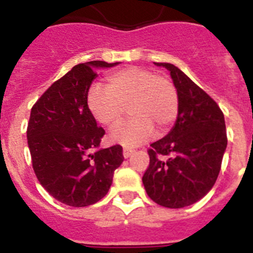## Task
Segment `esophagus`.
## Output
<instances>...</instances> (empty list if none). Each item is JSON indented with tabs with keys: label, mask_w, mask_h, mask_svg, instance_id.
Segmentation results:
<instances>
[{
	"label": "esophagus",
	"mask_w": 253,
	"mask_h": 253,
	"mask_svg": "<svg viewBox=\"0 0 253 253\" xmlns=\"http://www.w3.org/2000/svg\"><path fill=\"white\" fill-rule=\"evenodd\" d=\"M133 153H134V151H133V149H130V148L123 149V156H124V158H129Z\"/></svg>",
	"instance_id": "1"
}]
</instances>
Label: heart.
I'll return each instance as SVG.
<instances>
[{"label":"heart","mask_w":253,"mask_h":253,"mask_svg":"<svg viewBox=\"0 0 253 253\" xmlns=\"http://www.w3.org/2000/svg\"><path fill=\"white\" fill-rule=\"evenodd\" d=\"M107 88L96 84L87 95V105L100 124L115 126L122 122L124 107L133 118L116 126L110 139L125 147H137L154 134L166 133L176 122L178 95L169 78L142 67H128L107 77Z\"/></svg>","instance_id":"obj_1"}]
</instances>
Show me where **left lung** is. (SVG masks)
<instances>
[{
	"label": "left lung",
	"mask_w": 253,
	"mask_h": 253,
	"mask_svg": "<svg viewBox=\"0 0 253 253\" xmlns=\"http://www.w3.org/2000/svg\"><path fill=\"white\" fill-rule=\"evenodd\" d=\"M154 64L169 71L177 90L178 114L166 137L151 144L142 181L154 203L178 209L195 204L215 184L227 148L224 115L181 69L171 63ZM158 154L169 158L160 160Z\"/></svg>",
	"instance_id": "obj_1"
}]
</instances>
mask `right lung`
Listing matches in <instances>:
<instances>
[{
  "instance_id": "add662e5",
  "label": "right lung",
  "mask_w": 253,
  "mask_h": 253,
  "mask_svg": "<svg viewBox=\"0 0 253 253\" xmlns=\"http://www.w3.org/2000/svg\"><path fill=\"white\" fill-rule=\"evenodd\" d=\"M119 64L92 60L77 64L55 81L31 109L28 146L40 185L58 202L88 207L101 200L124 161L122 146L93 151L105 130L87 105L96 68Z\"/></svg>"
}]
</instances>
